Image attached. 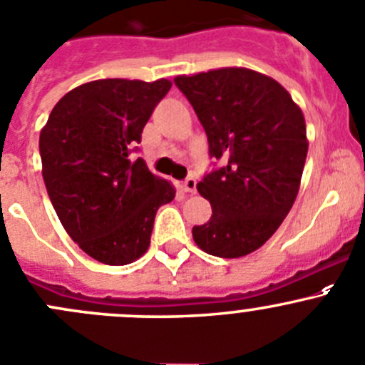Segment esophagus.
Masks as SVG:
<instances>
[{"label": "esophagus", "instance_id": "34e87169", "mask_svg": "<svg viewBox=\"0 0 365 365\" xmlns=\"http://www.w3.org/2000/svg\"><path fill=\"white\" fill-rule=\"evenodd\" d=\"M182 189L189 194L196 192V178H194V176H189V178L182 183Z\"/></svg>", "mask_w": 365, "mask_h": 365}]
</instances>
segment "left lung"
<instances>
[{"label":"left lung","instance_id":"obj_1","mask_svg":"<svg viewBox=\"0 0 365 365\" xmlns=\"http://www.w3.org/2000/svg\"><path fill=\"white\" fill-rule=\"evenodd\" d=\"M175 83L203 125L210 157L225 160L197 183L212 217L194 226V242L214 257H246L298 196L309 151L302 108L277 80L246 67L182 74Z\"/></svg>","mask_w":365,"mask_h":365}]
</instances>
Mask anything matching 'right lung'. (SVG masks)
Wrapping results in <instances>:
<instances>
[{"instance_id": "obj_1", "label": "right lung", "mask_w": 365, "mask_h": 365, "mask_svg": "<svg viewBox=\"0 0 365 365\" xmlns=\"http://www.w3.org/2000/svg\"><path fill=\"white\" fill-rule=\"evenodd\" d=\"M171 81L107 80L73 88L49 114L38 150L48 196L71 239L94 260L126 265L150 247L171 182L130 153Z\"/></svg>"}]
</instances>
